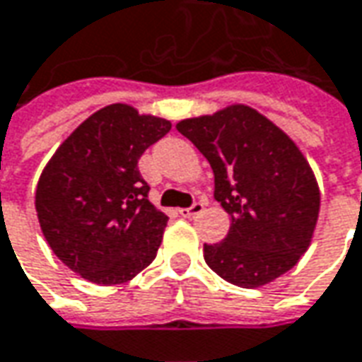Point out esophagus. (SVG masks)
Instances as JSON below:
<instances>
[{"label":"esophagus","mask_w":362,"mask_h":362,"mask_svg":"<svg viewBox=\"0 0 362 362\" xmlns=\"http://www.w3.org/2000/svg\"><path fill=\"white\" fill-rule=\"evenodd\" d=\"M202 210H204V204H202V202H196V204H192L190 208H182L180 216L182 218H186V220H190L194 216L202 214Z\"/></svg>","instance_id":"1"}]
</instances>
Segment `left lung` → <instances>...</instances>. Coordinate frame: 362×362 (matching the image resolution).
<instances>
[{
  "mask_svg": "<svg viewBox=\"0 0 362 362\" xmlns=\"http://www.w3.org/2000/svg\"><path fill=\"white\" fill-rule=\"evenodd\" d=\"M176 129L210 162L214 196L232 216L223 242L204 243L210 269L245 289L289 272L311 243L321 204L293 140L245 105L180 120Z\"/></svg>",
  "mask_w": 362,
  "mask_h": 362,
  "instance_id": "8db88e82",
  "label": "left lung"
}]
</instances>
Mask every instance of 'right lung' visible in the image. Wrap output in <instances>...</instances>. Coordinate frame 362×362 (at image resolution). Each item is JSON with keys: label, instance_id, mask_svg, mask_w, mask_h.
<instances>
[{"label": "right lung", "instance_id": "obj_1", "mask_svg": "<svg viewBox=\"0 0 362 362\" xmlns=\"http://www.w3.org/2000/svg\"><path fill=\"white\" fill-rule=\"evenodd\" d=\"M170 129V120L117 103L78 124L47 162L37 218L69 269L93 284L117 285L152 264L168 216L150 204L139 158Z\"/></svg>", "mask_w": 362, "mask_h": 362}]
</instances>
